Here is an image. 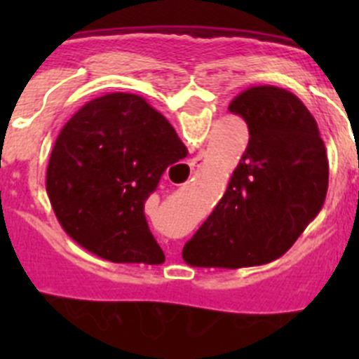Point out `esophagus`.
Returning a JSON list of instances; mask_svg holds the SVG:
<instances>
[{
	"mask_svg": "<svg viewBox=\"0 0 359 359\" xmlns=\"http://www.w3.org/2000/svg\"><path fill=\"white\" fill-rule=\"evenodd\" d=\"M203 161H205V156H203V154H199V156H196L194 160L190 161V169L194 170L196 167H201V163H203Z\"/></svg>",
	"mask_w": 359,
	"mask_h": 359,
	"instance_id": "esophagus-1",
	"label": "esophagus"
}]
</instances>
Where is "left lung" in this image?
Segmentation results:
<instances>
[{"label": "left lung", "instance_id": "obj_1", "mask_svg": "<svg viewBox=\"0 0 359 359\" xmlns=\"http://www.w3.org/2000/svg\"><path fill=\"white\" fill-rule=\"evenodd\" d=\"M228 109L248 123V147L217 207L183 246V261L194 268L275 261L318 215L327 194L325 145L297 95L253 86Z\"/></svg>", "mask_w": 359, "mask_h": 359}]
</instances>
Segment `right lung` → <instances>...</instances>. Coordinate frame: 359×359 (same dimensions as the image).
Listing matches in <instances>:
<instances>
[{
	"mask_svg": "<svg viewBox=\"0 0 359 359\" xmlns=\"http://www.w3.org/2000/svg\"><path fill=\"white\" fill-rule=\"evenodd\" d=\"M187 147L161 113L133 93L93 98L66 122L46 170V192L65 231L111 262L161 264L145 199Z\"/></svg>",
	"mask_w": 359,
	"mask_h": 359,
	"instance_id": "obj_1",
	"label": "right lung"
}]
</instances>
